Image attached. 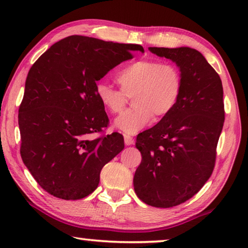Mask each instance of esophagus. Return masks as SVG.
<instances>
[{
  "instance_id": "obj_1",
  "label": "esophagus",
  "mask_w": 248,
  "mask_h": 248,
  "mask_svg": "<svg viewBox=\"0 0 248 248\" xmlns=\"http://www.w3.org/2000/svg\"><path fill=\"white\" fill-rule=\"evenodd\" d=\"M124 141H125V145H127V146L134 144L133 137L129 136V135H124Z\"/></svg>"
}]
</instances>
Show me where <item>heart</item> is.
<instances>
[{
  "instance_id": "b5f03b06",
  "label": "heart",
  "mask_w": 248,
  "mask_h": 248,
  "mask_svg": "<svg viewBox=\"0 0 248 248\" xmlns=\"http://www.w3.org/2000/svg\"><path fill=\"white\" fill-rule=\"evenodd\" d=\"M120 88L104 81L95 84V97L112 114H119L133 97L134 107L115 120V126L126 134H135L154 119L160 120L174 110L183 91L180 67L159 60H138L116 74Z\"/></svg>"
}]
</instances>
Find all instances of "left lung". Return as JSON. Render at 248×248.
<instances>
[{"label":"left lung","mask_w":248,"mask_h":248,"mask_svg":"<svg viewBox=\"0 0 248 248\" xmlns=\"http://www.w3.org/2000/svg\"><path fill=\"white\" fill-rule=\"evenodd\" d=\"M149 50L177 64L183 91L170 114L137 135L141 162L134 189L147 205L170 208L192 198L212 174L224 123L223 88L218 73L197 50Z\"/></svg>","instance_id":"8db88e82"}]
</instances>
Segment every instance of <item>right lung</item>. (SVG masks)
<instances>
[{"mask_svg":"<svg viewBox=\"0 0 248 248\" xmlns=\"http://www.w3.org/2000/svg\"><path fill=\"white\" fill-rule=\"evenodd\" d=\"M133 51L144 47L75 34L54 43L29 69L18 111L20 155L46 192L65 201L85 198L124 149L120 133L94 137L108 126L94 87Z\"/></svg>","mask_w":248,"mask_h":248,"instance_id":"obj_1","label":"right lung"}]
</instances>
